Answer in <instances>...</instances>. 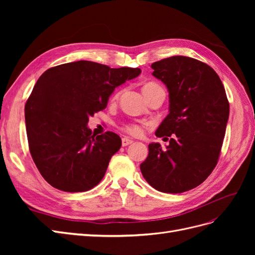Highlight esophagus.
<instances>
[{
  "mask_svg": "<svg viewBox=\"0 0 255 255\" xmlns=\"http://www.w3.org/2000/svg\"><path fill=\"white\" fill-rule=\"evenodd\" d=\"M130 143H133L132 139H129V138H128V137H123L122 138V145L123 146H127V145H128Z\"/></svg>",
  "mask_w": 255,
  "mask_h": 255,
  "instance_id": "obj_1",
  "label": "esophagus"
}]
</instances>
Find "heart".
Returning <instances> with one entry per match:
<instances>
[{
  "instance_id": "b5f03b06",
  "label": "heart",
  "mask_w": 255,
  "mask_h": 255,
  "mask_svg": "<svg viewBox=\"0 0 255 255\" xmlns=\"http://www.w3.org/2000/svg\"><path fill=\"white\" fill-rule=\"evenodd\" d=\"M159 87L160 86L157 83L149 82L142 87V90H152ZM123 129H125L126 132L129 135L135 136V137H140L141 135H143V132H144V125H139V123H130V125H128L123 128Z\"/></svg>"
}]
</instances>
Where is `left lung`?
Here are the masks:
<instances>
[{
	"label": "left lung",
	"instance_id": "1",
	"mask_svg": "<svg viewBox=\"0 0 255 255\" xmlns=\"http://www.w3.org/2000/svg\"><path fill=\"white\" fill-rule=\"evenodd\" d=\"M169 91V114L156 129L166 149L149 144L140 170L153 188L181 194L203 183L218 163L230 105L214 69L198 59L171 56L151 65Z\"/></svg>",
	"mask_w": 255,
	"mask_h": 255
}]
</instances>
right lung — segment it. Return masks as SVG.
I'll return each instance as SVG.
<instances>
[{"label": "right lung", "mask_w": 255, "mask_h": 255, "mask_svg": "<svg viewBox=\"0 0 255 255\" xmlns=\"http://www.w3.org/2000/svg\"><path fill=\"white\" fill-rule=\"evenodd\" d=\"M140 72L80 60L52 67L38 79L25 104L26 134L30 155L51 186L81 192L101 182L121 138L113 132L96 136L87 122L105 109L116 87Z\"/></svg>", "instance_id": "add662e5"}]
</instances>
